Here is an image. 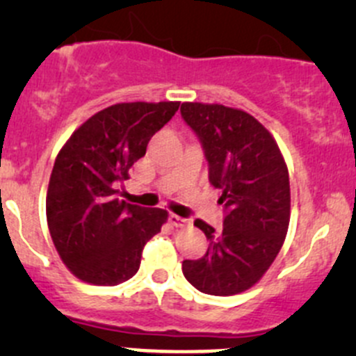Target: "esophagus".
<instances>
[{
  "label": "esophagus",
  "mask_w": 356,
  "mask_h": 356,
  "mask_svg": "<svg viewBox=\"0 0 356 356\" xmlns=\"http://www.w3.org/2000/svg\"><path fill=\"white\" fill-rule=\"evenodd\" d=\"M170 224L175 225V227H186V225H189V220L188 218H182L179 217V215H170Z\"/></svg>",
  "instance_id": "34e87169"
}]
</instances>
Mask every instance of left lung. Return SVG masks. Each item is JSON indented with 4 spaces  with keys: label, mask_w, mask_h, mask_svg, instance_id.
<instances>
[{
    "label": "left lung",
    "mask_w": 356,
    "mask_h": 356,
    "mask_svg": "<svg viewBox=\"0 0 356 356\" xmlns=\"http://www.w3.org/2000/svg\"><path fill=\"white\" fill-rule=\"evenodd\" d=\"M182 118L203 143L210 182L225 207L222 231L195 225L210 239L200 260L182 261L201 293L232 296L253 288L284 245L291 217L289 174L274 136L245 110L182 103Z\"/></svg>",
    "instance_id": "obj_1"
}]
</instances>
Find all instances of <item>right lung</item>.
Here are the masks:
<instances>
[{"instance_id": "1", "label": "right lung", "mask_w": 356, "mask_h": 356, "mask_svg": "<svg viewBox=\"0 0 356 356\" xmlns=\"http://www.w3.org/2000/svg\"><path fill=\"white\" fill-rule=\"evenodd\" d=\"M181 102L117 103L89 117L56 155L46 193L53 245L68 270L95 286H117L141 265L146 243L168 211L117 198V184L145 156L149 139Z\"/></svg>"}]
</instances>
